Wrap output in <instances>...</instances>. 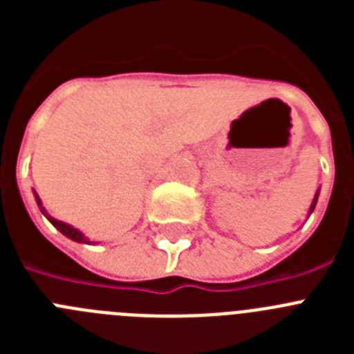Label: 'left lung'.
Masks as SVG:
<instances>
[{"label": "left lung", "mask_w": 354, "mask_h": 354, "mask_svg": "<svg viewBox=\"0 0 354 354\" xmlns=\"http://www.w3.org/2000/svg\"><path fill=\"white\" fill-rule=\"evenodd\" d=\"M317 196H319V192H317V193H315V196H314V200H312V205H310V211H308V212H312V211H314V207H315V204H317Z\"/></svg>", "instance_id": "left-lung-1"}]
</instances>
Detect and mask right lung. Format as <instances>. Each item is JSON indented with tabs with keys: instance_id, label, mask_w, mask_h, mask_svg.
Returning a JSON list of instances; mask_svg holds the SVG:
<instances>
[{
	"instance_id": "add662e5",
	"label": "right lung",
	"mask_w": 354,
	"mask_h": 354,
	"mask_svg": "<svg viewBox=\"0 0 354 354\" xmlns=\"http://www.w3.org/2000/svg\"><path fill=\"white\" fill-rule=\"evenodd\" d=\"M35 200H37V204H39L40 211H42L44 214H46V209L42 207V202H40V198H39V195H37V193H35ZM46 216H48V220L51 221V223L55 225V227L58 228V230H60V232L64 234V236H67L68 239L76 241V243H90V241L86 239V237H84L83 234L80 232V230H77V228L71 227V225L64 223V221H58V220H55V218H51V216H49V214H46Z\"/></svg>"
}]
</instances>
